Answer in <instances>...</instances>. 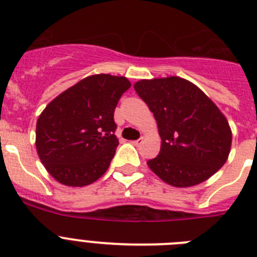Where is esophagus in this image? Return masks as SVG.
Segmentation results:
<instances>
[{"instance_id": "1", "label": "esophagus", "mask_w": 257, "mask_h": 257, "mask_svg": "<svg viewBox=\"0 0 257 257\" xmlns=\"http://www.w3.org/2000/svg\"><path fill=\"white\" fill-rule=\"evenodd\" d=\"M143 142H144V140H143V138H140V139H138V140H134L133 144L135 145V147H139V145L143 144Z\"/></svg>"}]
</instances>
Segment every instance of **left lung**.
<instances>
[{
    "label": "left lung",
    "instance_id": "8db88e82",
    "mask_svg": "<svg viewBox=\"0 0 257 257\" xmlns=\"http://www.w3.org/2000/svg\"><path fill=\"white\" fill-rule=\"evenodd\" d=\"M134 88L158 124L160 154L147 165L161 180L188 188L221 169L230 153V126L201 88L176 76L140 79Z\"/></svg>",
    "mask_w": 257,
    "mask_h": 257
}]
</instances>
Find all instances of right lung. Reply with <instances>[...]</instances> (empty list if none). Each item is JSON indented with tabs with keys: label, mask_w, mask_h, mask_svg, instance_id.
I'll list each match as a JSON object with an SVG mask.
<instances>
[{
	"label": "right lung",
	"mask_w": 257,
	"mask_h": 257,
	"mask_svg": "<svg viewBox=\"0 0 257 257\" xmlns=\"http://www.w3.org/2000/svg\"><path fill=\"white\" fill-rule=\"evenodd\" d=\"M131 86L126 77L94 74L50 101L36 126V149L52 178L85 187L108 170L118 145L114 109Z\"/></svg>",
	"instance_id": "1"
}]
</instances>
